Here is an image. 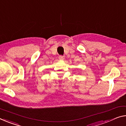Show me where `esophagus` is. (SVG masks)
Returning <instances> with one entry per match:
<instances>
[{"label":"esophagus","instance_id":"1","mask_svg":"<svg viewBox=\"0 0 126 126\" xmlns=\"http://www.w3.org/2000/svg\"><path fill=\"white\" fill-rule=\"evenodd\" d=\"M59 59L61 60V61H63V60L64 59V57L63 56L60 55L59 57Z\"/></svg>","mask_w":126,"mask_h":126}]
</instances>
